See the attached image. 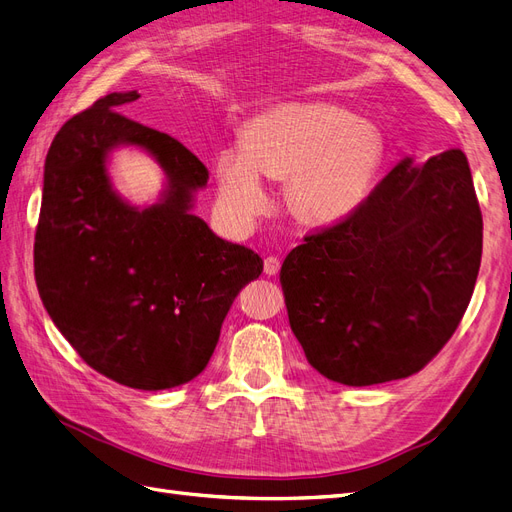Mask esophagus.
Listing matches in <instances>:
<instances>
[{"mask_svg": "<svg viewBox=\"0 0 512 512\" xmlns=\"http://www.w3.org/2000/svg\"><path fill=\"white\" fill-rule=\"evenodd\" d=\"M265 273L267 275H277V273H280V258L267 256L265 258Z\"/></svg>", "mask_w": 512, "mask_h": 512, "instance_id": "esophagus-1", "label": "esophagus"}]
</instances>
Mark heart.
I'll list each match as a JSON object with an SVG mask.
<instances>
[{"label":"heart","mask_w":512,"mask_h":512,"mask_svg":"<svg viewBox=\"0 0 512 512\" xmlns=\"http://www.w3.org/2000/svg\"><path fill=\"white\" fill-rule=\"evenodd\" d=\"M384 160L376 126L327 102H292L260 115L243 147L215 164L218 203L235 224H252L267 207L262 175L286 179L290 211L309 224H335L359 209Z\"/></svg>","instance_id":"obj_1"}]
</instances>
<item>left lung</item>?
<instances>
[{"instance_id":"8db88e82","label":"left lung","mask_w":512,"mask_h":512,"mask_svg":"<svg viewBox=\"0 0 512 512\" xmlns=\"http://www.w3.org/2000/svg\"><path fill=\"white\" fill-rule=\"evenodd\" d=\"M483 254L466 153L401 160L346 220L305 235L280 282L324 378L369 386L421 371L457 331Z\"/></svg>"}]
</instances>
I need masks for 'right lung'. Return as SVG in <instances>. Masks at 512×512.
<instances>
[{
  "label": "right lung",
  "mask_w": 512,
  "mask_h": 512,
  "mask_svg": "<svg viewBox=\"0 0 512 512\" xmlns=\"http://www.w3.org/2000/svg\"><path fill=\"white\" fill-rule=\"evenodd\" d=\"M138 98L108 94L55 134L34 269L46 312L89 367L130 389L162 391L207 367L262 260L190 213L209 170L177 138L119 113ZM119 144L149 150L165 168L156 206L136 210L112 192L105 158Z\"/></svg>",
  "instance_id": "obj_1"
}]
</instances>
